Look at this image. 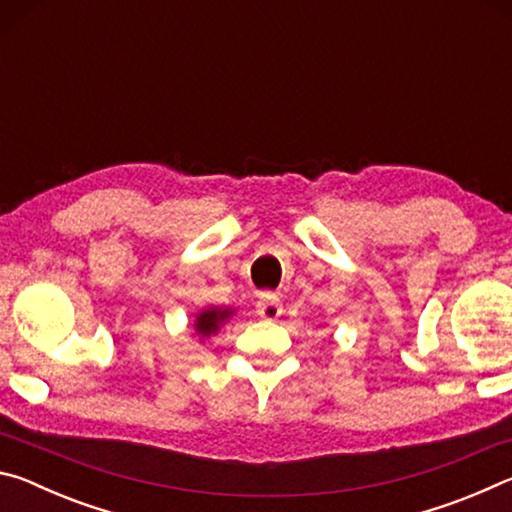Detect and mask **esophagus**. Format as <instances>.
I'll return each mask as SVG.
<instances>
[{"instance_id": "esophagus-1", "label": "esophagus", "mask_w": 512, "mask_h": 512, "mask_svg": "<svg viewBox=\"0 0 512 512\" xmlns=\"http://www.w3.org/2000/svg\"><path fill=\"white\" fill-rule=\"evenodd\" d=\"M280 314H282V305L275 293H266V296H262V300L257 302V316H262L266 320H275L280 318Z\"/></svg>"}]
</instances>
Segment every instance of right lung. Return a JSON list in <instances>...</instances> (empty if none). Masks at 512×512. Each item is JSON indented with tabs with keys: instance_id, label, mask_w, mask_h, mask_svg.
Instances as JSON below:
<instances>
[{
	"instance_id": "add662e5",
	"label": "right lung",
	"mask_w": 512,
	"mask_h": 512,
	"mask_svg": "<svg viewBox=\"0 0 512 512\" xmlns=\"http://www.w3.org/2000/svg\"><path fill=\"white\" fill-rule=\"evenodd\" d=\"M232 316H235V309L232 307H219V305L203 307L194 318V336L201 343L210 341L212 336L219 334V329L228 323Z\"/></svg>"
}]
</instances>
